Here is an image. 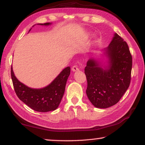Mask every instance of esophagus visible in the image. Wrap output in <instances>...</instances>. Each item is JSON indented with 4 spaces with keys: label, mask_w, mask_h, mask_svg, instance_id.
<instances>
[{
    "label": "esophagus",
    "mask_w": 145,
    "mask_h": 145,
    "mask_svg": "<svg viewBox=\"0 0 145 145\" xmlns=\"http://www.w3.org/2000/svg\"><path fill=\"white\" fill-rule=\"evenodd\" d=\"M72 70L73 72H75V71L79 70V68H78L76 65H74V66H72Z\"/></svg>",
    "instance_id": "1"
}]
</instances>
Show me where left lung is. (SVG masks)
<instances>
[{
	"instance_id": "left-lung-1",
	"label": "left lung",
	"mask_w": 145,
	"mask_h": 145,
	"mask_svg": "<svg viewBox=\"0 0 145 145\" xmlns=\"http://www.w3.org/2000/svg\"><path fill=\"white\" fill-rule=\"evenodd\" d=\"M106 54L110 62L103 69L93 59L87 62L84 73L87 96L94 106L106 108L118 103L130 84L132 56L126 41L116 33Z\"/></svg>"
}]
</instances>
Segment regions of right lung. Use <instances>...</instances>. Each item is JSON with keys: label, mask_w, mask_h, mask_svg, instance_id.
<instances>
[{"label": "right lung", "mask_w": 145, "mask_h": 145, "mask_svg": "<svg viewBox=\"0 0 145 145\" xmlns=\"http://www.w3.org/2000/svg\"><path fill=\"white\" fill-rule=\"evenodd\" d=\"M49 24V22L42 24ZM70 73V67L68 66L48 86L41 89H32L18 81L13 73L12 66L11 67V79L17 97L31 109L40 112L53 111L57 108L63 97Z\"/></svg>", "instance_id": "right-lung-1"}]
</instances>
